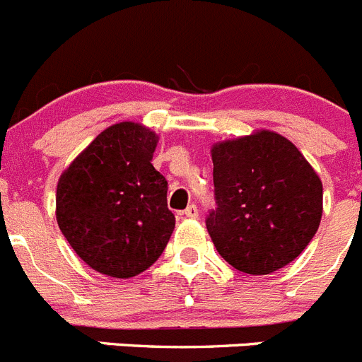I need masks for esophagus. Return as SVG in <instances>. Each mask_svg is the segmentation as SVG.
<instances>
[{"label": "esophagus", "instance_id": "34e87169", "mask_svg": "<svg viewBox=\"0 0 362 362\" xmlns=\"http://www.w3.org/2000/svg\"><path fill=\"white\" fill-rule=\"evenodd\" d=\"M182 214H184L185 218H198V207L194 204H191Z\"/></svg>", "mask_w": 362, "mask_h": 362}]
</instances>
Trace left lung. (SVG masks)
<instances>
[{"label": "left lung", "instance_id": "8db88e82", "mask_svg": "<svg viewBox=\"0 0 362 362\" xmlns=\"http://www.w3.org/2000/svg\"><path fill=\"white\" fill-rule=\"evenodd\" d=\"M216 209L205 226L229 265L252 276L294 262L317 233L323 184L301 151L262 129L211 149Z\"/></svg>", "mask_w": 362, "mask_h": 362}]
</instances>
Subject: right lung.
<instances>
[{
	"instance_id": "right-lung-1",
	"label": "right lung",
	"mask_w": 362,
	"mask_h": 362,
	"mask_svg": "<svg viewBox=\"0 0 362 362\" xmlns=\"http://www.w3.org/2000/svg\"><path fill=\"white\" fill-rule=\"evenodd\" d=\"M157 133L136 122L104 129L57 182L55 218L100 274L133 278L160 258L175 229L168 182L153 168Z\"/></svg>"
}]
</instances>
